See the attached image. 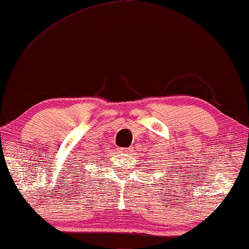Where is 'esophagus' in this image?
<instances>
[{
  "instance_id": "esophagus-1",
  "label": "esophagus",
  "mask_w": 249,
  "mask_h": 249,
  "mask_svg": "<svg viewBox=\"0 0 249 249\" xmlns=\"http://www.w3.org/2000/svg\"><path fill=\"white\" fill-rule=\"evenodd\" d=\"M128 151H129V149H127V148H119V149H117V153H119V154H128Z\"/></svg>"
}]
</instances>
